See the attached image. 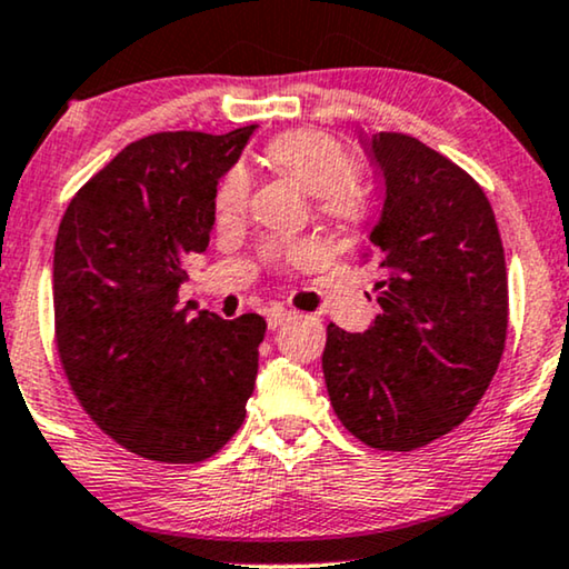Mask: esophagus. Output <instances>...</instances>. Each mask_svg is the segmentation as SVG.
Wrapping results in <instances>:
<instances>
[{"mask_svg": "<svg viewBox=\"0 0 569 569\" xmlns=\"http://www.w3.org/2000/svg\"><path fill=\"white\" fill-rule=\"evenodd\" d=\"M293 315H297V312H291V309H286V307H270L268 309V328L276 330L278 325H283L286 320H291Z\"/></svg>", "mask_w": 569, "mask_h": 569, "instance_id": "obj_1", "label": "esophagus"}]
</instances>
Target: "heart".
I'll return each mask as SVG.
<instances>
[{
    "label": "heart",
    "instance_id": "obj_1",
    "mask_svg": "<svg viewBox=\"0 0 569 569\" xmlns=\"http://www.w3.org/2000/svg\"><path fill=\"white\" fill-rule=\"evenodd\" d=\"M264 163L272 171L289 177L305 192L320 197L322 210L332 218H351L356 213L353 181L359 177L351 153L330 134L315 130H297L280 134L264 148ZM249 200V177L241 166L223 173L216 189L218 221H233L244 213ZM268 260H278L280 247L264 249Z\"/></svg>",
    "mask_w": 569,
    "mask_h": 569
}]
</instances>
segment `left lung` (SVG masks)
I'll list each match as a JSON object with an SVG mask.
<instances>
[{"mask_svg": "<svg viewBox=\"0 0 569 569\" xmlns=\"http://www.w3.org/2000/svg\"><path fill=\"white\" fill-rule=\"evenodd\" d=\"M367 150L382 202L361 254L382 312L369 330L328 325L322 372L332 411L356 439L408 452L468 419L507 338L505 249L471 173L403 132Z\"/></svg>", "mask_w": 569, "mask_h": 569, "instance_id": "8db88e82", "label": "left lung"}]
</instances>
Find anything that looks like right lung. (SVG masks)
<instances>
[{
    "label": "right lung",
    "mask_w": 569,
    "mask_h": 569,
    "mask_svg": "<svg viewBox=\"0 0 569 569\" xmlns=\"http://www.w3.org/2000/svg\"><path fill=\"white\" fill-rule=\"evenodd\" d=\"M254 124L130 142L72 197L54 244V330L80 406L113 442L200 463L237 435L254 390L260 315L179 307L189 254L208 249L218 179Z\"/></svg>",
    "instance_id": "add662e5"
}]
</instances>
